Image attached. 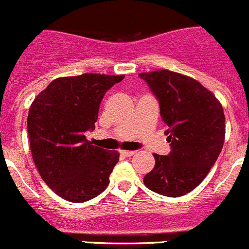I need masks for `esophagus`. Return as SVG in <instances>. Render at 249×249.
Masks as SVG:
<instances>
[{"label":"esophagus","mask_w":249,"mask_h":249,"mask_svg":"<svg viewBox=\"0 0 249 249\" xmlns=\"http://www.w3.org/2000/svg\"><path fill=\"white\" fill-rule=\"evenodd\" d=\"M135 153V151H121V155L124 156V157H131V156H133Z\"/></svg>","instance_id":"obj_1"}]
</instances>
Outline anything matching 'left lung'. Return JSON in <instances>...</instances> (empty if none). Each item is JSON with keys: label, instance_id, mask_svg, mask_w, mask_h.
<instances>
[{"label": "left lung", "instance_id": "8db88e82", "mask_svg": "<svg viewBox=\"0 0 249 249\" xmlns=\"http://www.w3.org/2000/svg\"><path fill=\"white\" fill-rule=\"evenodd\" d=\"M160 102V117L172 151L155 157L143 182L167 197H181L203 181L224 143L223 107L198 81L169 70L140 73Z\"/></svg>", "mask_w": 249, "mask_h": 249}]
</instances>
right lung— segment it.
Instances as JSON below:
<instances>
[{
  "label": "right lung",
  "instance_id": "obj_1",
  "mask_svg": "<svg viewBox=\"0 0 249 249\" xmlns=\"http://www.w3.org/2000/svg\"><path fill=\"white\" fill-rule=\"evenodd\" d=\"M123 78L100 73L58 77L31 105L27 129L34 162L46 184L67 201H89L108 186L120 153L93 146L85 133L94 128L106 92Z\"/></svg>",
  "mask_w": 249,
  "mask_h": 249
}]
</instances>
